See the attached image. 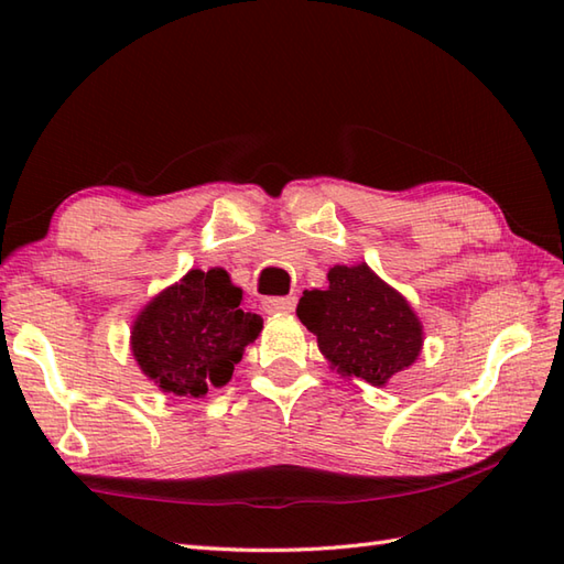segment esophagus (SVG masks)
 Returning a JSON list of instances; mask_svg holds the SVG:
<instances>
[{
    "instance_id": "esophagus-1",
    "label": "esophagus",
    "mask_w": 564,
    "mask_h": 564,
    "mask_svg": "<svg viewBox=\"0 0 564 564\" xmlns=\"http://www.w3.org/2000/svg\"><path fill=\"white\" fill-rule=\"evenodd\" d=\"M295 295H283V297H267L263 301V313L275 315V313H293L295 310Z\"/></svg>"
}]
</instances>
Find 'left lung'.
Listing matches in <instances>:
<instances>
[{
  "label": "left lung",
  "mask_w": 564,
  "mask_h": 564,
  "mask_svg": "<svg viewBox=\"0 0 564 564\" xmlns=\"http://www.w3.org/2000/svg\"><path fill=\"white\" fill-rule=\"evenodd\" d=\"M327 281V291L303 293L297 317L341 373L386 386L414 364L422 351V325L398 291L366 263L334 267Z\"/></svg>",
  "instance_id": "obj_1"
}]
</instances>
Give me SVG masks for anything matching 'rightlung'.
Returning a JSON list of instances; mask_svg holds the SVG:
<instances>
[{
	"label": "right lung",
	"mask_w": 564,
	"mask_h": 564,
	"mask_svg": "<svg viewBox=\"0 0 564 564\" xmlns=\"http://www.w3.org/2000/svg\"><path fill=\"white\" fill-rule=\"evenodd\" d=\"M239 303L242 291L227 271H188L135 319L133 356L142 373L182 398H200L210 386H225L263 325Z\"/></svg>",
	"instance_id": "1"
}]
</instances>
